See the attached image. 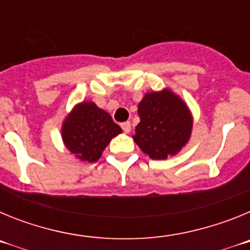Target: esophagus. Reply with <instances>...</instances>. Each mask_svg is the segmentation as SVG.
Instances as JSON below:
<instances>
[{"label":"esophagus","instance_id":"esophagus-1","mask_svg":"<svg viewBox=\"0 0 250 250\" xmlns=\"http://www.w3.org/2000/svg\"><path fill=\"white\" fill-rule=\"evenodd\" d=\"M121 127H123L124 132H126V134H129L130 130H131V124H130L129 121H126V123H123V124H121Z\"/></svg>","mask_w":250,"mask_h":250}]
</instances>
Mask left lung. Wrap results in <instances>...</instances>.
Returning <instances> with one entry per match:
<instances>
[{"mask_svg": "<svg viewBox=\"0 0 250 250\" xmlns=\"http://www.w3.org/2000/svg\"><path fill=\"white\" fill-rule=\"evenodd\" d=\"M138 114L140 123L132 139L149 158L164 160L175 155L190 139L191 112L171 90L145 94Z\"/></svg>", "mask_w": 250, "mask_h": 250, "instance_id": "obj_1", "label": "left lung"}]
</instances>
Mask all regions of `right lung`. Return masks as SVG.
Segmentation results:
<instances>
[{
    "label": "right lung",
    "mask_w": 250,
    "mask_h": 250,
    "mask_svg": "<svg viewBox=\"0 0 250 250\" xmlns=\"http://www.w3.org/2000/svg\"><path fill=\"white\" fill-rule=\"evenodd\" d=\"M123 131L105 110L92 101L77 104L62 124L61 136L68 151L83 161H98L112 138Z\"/></svg>",
    "instance_id": "obj_1"
}]
</instances>
